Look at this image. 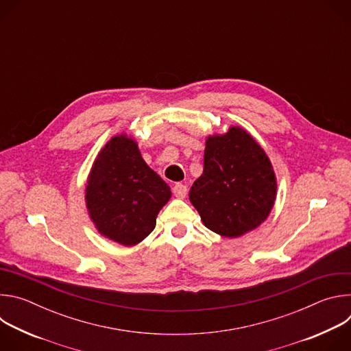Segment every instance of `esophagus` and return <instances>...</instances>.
Returning <instances> with one entry per match:
<instances>
[{
    "instance_id": "obj_1",
    "label": "esophagus",
    "mask_w": 351,
    "mask_h": 351,
    "mask_svg": "<svg viewBox=\"0 0 351 351\" xmlns=\"http://www.w3.org/2000/svg\"><path fill=\"white\" fill-rule=\"evenodd\" d=\"M172 190H173V194L179 198H184L187 194V187L183 183H175Z\"/></svg>"
}]
</instances>
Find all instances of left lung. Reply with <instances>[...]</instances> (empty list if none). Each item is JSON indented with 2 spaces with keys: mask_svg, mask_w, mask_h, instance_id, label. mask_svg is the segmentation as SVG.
<instances>
[{
  "mask_svg": "<svg viewBox=\"0 0 351 351\" xmlns=\"http://www.w3.org/2000/svg\"><path fill=\"white\" fill-rule=\"evenodd\" d=\"M189 198L203 223L223 237L258 228L276 198V176L264 148L240 126L208 136L204 171Z\"/></svg>",
  "mask_w": 351,
  "mask_h": 351,
  "instance_id": "left-lung-1",
  "label": "left lung"
}]
</instances>
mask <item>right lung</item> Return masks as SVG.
I'll return each mask as SVG.
<instances>
[{"instance_id":"obj_1","label":"right lung","mask_w":351,"mask_h":351,"mask_svg":"<svg viewBox=\"0 0 351 351\" xmlns=\"http://www.w3.org/2000/svg\"><path fill=\"white\" fill-rule=\"evenodd\" d=\"M86 207L98 233L134 245L152 233L171 187L141 158L134 138L114 136L98 153L86 183Z\"/></svg>"}]
</instances>
